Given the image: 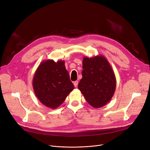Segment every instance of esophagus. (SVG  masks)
<instances>
[{
  "label": "esophagus",
  "mask_w": 150,
  "mask_h": 150,
  "mask_svg": "<svg viewBox=\"0 0 150 150\" xmlns=\"http://www.w3.org/2000/svg\"><path fill=\"white\" fill-rule=\"evenodd\" d=\"M74 86H75V87H77V86H78V81H74Z\"/></svg>",
  "instance_id": "34e87169"
}]
</instances>
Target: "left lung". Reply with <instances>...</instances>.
Wrapping results in <instances>:
<instances>
[{"label": "left lung", "mask_w": 150, "mask_h": 150, "mask_svg": "<svg viewBox=\"0 0 150 150\" xmlns=\"http://www.w3.org/2000/svg\"><path fill=\"white\" fill-rule=\"evenodd\" d=\"M82 78L78 87L86 101L100 108L110 101L116 90V79L109 62L103 55L83 57Z\"/></svg>", "instance_id": "8db88e82"}]
</instances>
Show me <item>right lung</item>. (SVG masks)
Here are the masks:
<instances>
[{
    "label": "right lung",
    "instance_id": "obj_1",
    "mask_svg": "<svg viewBox=\"0 0 150 150\" xmlns=\"http://www.w3.org/2000/svg\"><path fill=\"white\" fill-rule=\"evenodd\" d=\"M33 87L40 101L52 109L60 106L74 89L65 61L55 62L51 59L40 64L34 75Z\"/></svg>",
    "mask_w": 150,
    "mask_h": 150
}]
</instances>
